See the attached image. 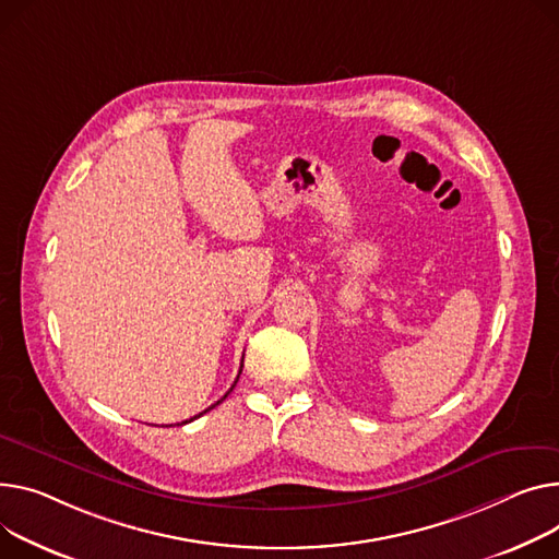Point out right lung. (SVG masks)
Instances as JSON below:
<instances>
[{"label": "right lung", "instance_id": "add662e5", "mask_svg": "<svg viewBox=\"0 0 559 559\" xmlns=\"http://www.w3.org/2000/svg\"><path fill=\"white\" fill-rule=\"evenodd\" d=\"M240 370H242V368H240ZM236 382H238V380H236ZM236 382H234V386H236ZM234 386H231V389H229V391H227V393H225V397H227V395H229V393H231V391H234ZM225 397H222V400H225ZM222 400H217V402H215V404H211V406H209V408H206V412H211V408H213V406H217V404H219V402H222ZM206 412H202V414H206ZM202 414H198V416H195V418H200V416H202ZM195 418H191V420H195ZM191 420H183V423H181V425H186V423H191Z\"/></svg>", "mask_w": 559, "mask_h": 559}]
</instances>
